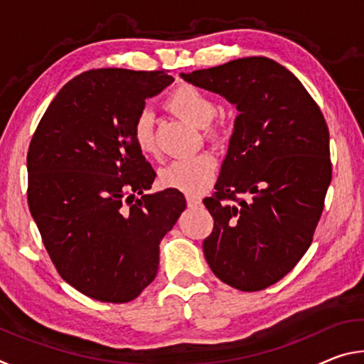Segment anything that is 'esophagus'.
<instances>
[{"instance_id":"obj_1","label":"esophagus","mask_w":364,"mask_h":364,"mask_svg":"<svg viewBox=\"0 0 364 364\" xmlns=\"http://www.w3.org/2000/svg\"><path fill=\"white\" fill-rule=\"evenodd\" d=\"M186 202H188L189 207H199L202 204V200L199 199V197H196V196H188L186 197Z\"/></svg>"}]
</instances>
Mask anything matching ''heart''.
I'll return each mask as SVG.
<instances>
[{
    "label": "heart",
    "mask_w": 364,
    "mask_h": 364,
    "mask_svg": "<svg viewBox=\"0 0 364 364\" xmlns=\"http://www.w3.org/2000/svg\"><path fill=\"white\" fill-rule=\"evenodd\" d=\"M168 109L197 127H202L207 139L218 141L223 138V122L215 119L217 104L204 90L194 85H181L171 91L165 100ZM156 120L149 110L141 112L133 123V141L144 156L157 154ZM218 171V162L210 152H200L191 157L176 159L160 173V181L165 188L181 191L189 196H199L210 188Z\"/></svg>",
    "instance_id": "1"
}]
</instances>
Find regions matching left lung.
<instances>
[{
    "label": "left lung",
    "instance_id": "8db88e82",
    "mask_svg": "<svg viewBox=\"0 0 364 364\" xmlns=\"http://www.w3.org/2000/svg\"><path fill=\"white\" fill-rule=\"evenodd\" d=\"M181 77L239 110L215 193L204 199L213 217L205 260L225 284L263 291L311 245L332 180L328 123L273 59H234Z\"/></svg>",
    "mask_w": 364,
    "mask_h": 364
}]
</instances>
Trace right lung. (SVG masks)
I'll return each instance as SVG.
<instances>
[{"label": "right lung", "mask_w": 364, "mask_h": 364, "mask_svg": "<svg viewBox=\"0 0 364 364\" xmlns=\"http://www.w3.org/2000/svg\"><path fill=\"white\" fill-rule=\"evenodd\" d=\"M171 82L165 70H86L63 86L30 141V213L60 278L86 297L136 299L186 208L176 189L143 194L156 171L132 133L147 97Z\"/></svg>", "instance_id": "add662e5"}]
</instances>
